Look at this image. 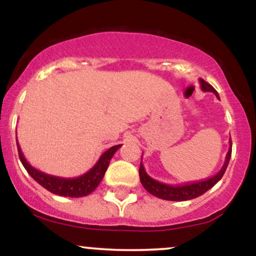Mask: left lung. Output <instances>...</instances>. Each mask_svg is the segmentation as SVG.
<instances>
[{"label":"left lung","instance_id":"8db88e82","mask_svg":"<svg viewBox=\"0 0 256 256\" xmlns=\"http://www.w3.org/2000/svg\"><path fill=\"white\" fill-rule=\"evenodd\" d=\"M200 84H201V89L204 91H210L213 92L216 98H219L218 92L214 89L210 84H208L207 82L204 79L200 78ZM231 150H232V143L230 138V148H228V154H226L225 162L222 165V170L216 173L213 177L204 179V180H198L195 183H188L183 185H168L165 183H161V182L155 180L150 176H148V173L146 172L144 166H143L142 160H140V183H142L143 188L152 195L156 196L158 198L167 200V201H188V200H192L198 198V196L204 195L206 192H208L210 189L216 185L218 182L222 179V176L228 168V161L231 158Z\"/></svg>","mask_w":256,"mask_h":256}]
</instances>
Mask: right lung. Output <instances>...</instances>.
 <instances>
[{"label": "right lung", "mask_w": 256, "mask_h": 256, "mask_svg": "<svg viewBox=\"0 0 256 256\" xmlns=\"http://www.w3.org/2000/svg\"><path fill=\"white\" fill-rule=\"evenodd\" d=\"M18 152H19L20 161L22 166L28 171V174L31 176L38 184L46 188L48 192H50L55 195L66 196V198H83V196L89 195L98 188L100 182L104 177V173L107 171V167L110 165V158H113L114 152L122 146V144L114 146L112 148L106 150L101 158H98V162L92 168L89 170L86 173H84L80 177L76 178H62L56 177V176H50L48 173H44L40 170L34 168L30 164L26 161V158L22 154V148L16 140Z\"/></svg>", "instance_id": "obj_1"}]
</instances>
